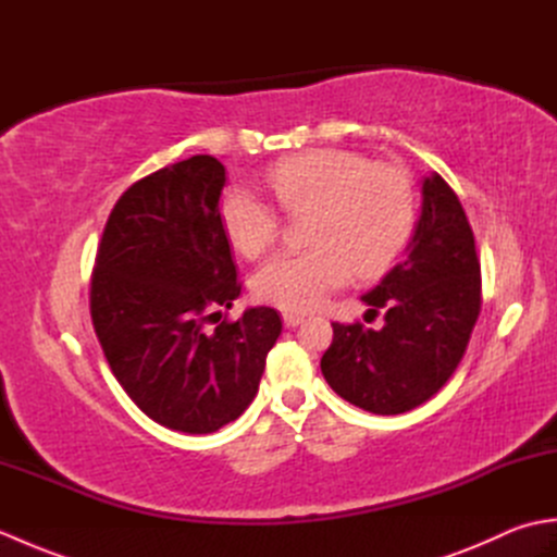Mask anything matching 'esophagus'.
Here are the masks:
<instances>
[{
    "mask_svg": "<svg viewBox=\"0 0 557 557\" xmlns=\"http://www.w3.org/2000/svg\"><path fill=\"white\" fill-rule=\"evenodd\" d=\"M282 321H285V327H297L299 323H304V315L301 313H285L282 315Z\"/></svg>",
    "mask_w": 557,
    "mask_h": 557,
    "instance_id": "34e87169",
    "label": "esophagus"
}]
</instances>
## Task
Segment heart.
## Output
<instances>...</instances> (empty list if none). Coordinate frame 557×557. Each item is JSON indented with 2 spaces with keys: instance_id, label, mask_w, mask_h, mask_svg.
<instances>
[{
  "instance_id": "b5f03b06",
  "label": "heart",
  "mask_w": 557,
  "mask_h": 557,
  "mask_svg": "<svg viewBox=\"0 0 557 557\" xmlns=\"http://www.w3.org/2000/svg\"><path fill=\"white\" fill-rule=\"evenodd\" d=\"M265 186L287 215H311L306 222L309 248L275 253L253 275L256 297L285 311L318 309L347 285L351 272L381 275L405 251L417 224L405 170L369 162L354 150H306L277 162ZM220 222L246 258L263 253L280 230L275 210L246 186L224 191Z\"/></svg>"
}]
</instances>
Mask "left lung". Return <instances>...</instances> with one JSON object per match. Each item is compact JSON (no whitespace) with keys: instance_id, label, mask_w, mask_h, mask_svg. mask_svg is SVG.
<instances>
[{"instance_id":"obj_1","label":"left lung","mask_w":557,"mask_h":557,"mask_svg":"<svg viewBox=\"0 0 557 557\" xmlns=\"http://www.w3.org/2000/svg\"><path fill=\"white\" fill-rule=\"evenodd\" d=\"M361 301L381 330L333 323L321 359L327 385L371 413L423 405L455 373L481 311V263L457 194L437 172L421 182V215L399 263Z\"/></svg>"}]
</instances>
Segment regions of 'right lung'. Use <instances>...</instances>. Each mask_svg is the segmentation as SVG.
Masks as SVG:
<instances>
[{
	"instance_id": "obj_1",
	"label": "right lung",
	"mask_w": 557,
	"mask_h": 557,
	"mask_svg": "<svg viewBox=\"0 0 557 557\" xmlns=\"http://www.w3.org/2000/svg\"><path fill=\"white\" fill-rule=\"evenodd\" d=\"M224 164L194 156L128 186L104 224L90 315L116 381L164 429L215 433L251 405L275 309L222 321L242 294L220 222ZM216 327L210 329L209 323Z\"/></svg>"
}]
</instances>
